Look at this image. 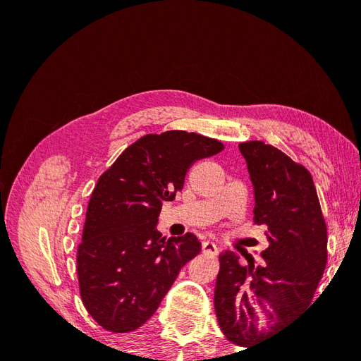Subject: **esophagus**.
I'll return each mask as SVG.
<instances>
[{
	"label": "esophagus",
	"instance_id": "34e87169",
	"mask_svg": "<svg viewBox=\"0 0 361 361\" xmlns=\"http://www.w3.org/2000/svg\"><path fill=\"white\" fill-rule=\"evenodd\" d=\"M202 251L206 255H216L218 253V247L212 241H204L202 244Z\"/></svg>",
	"mask_w": 361,
	"mask_h": 361
}]
</instances>
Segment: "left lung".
<instances>
[{
	"label": "left lung",
	"mask_w": 361,
	"mask_h": 361,
	"mask_svg": "<svg viewBox=\"0 0 361 361\" xmlns=\"http://www.w3.org/2000/svg\"><path fill=\"white\" fill-rule=\"evenodd\" d=\"M255 188V223L265 226L269 245L260 264L233 251L220 255L214 292L216 321L233 345L248 346L279 333L313 301L326 265V223L312 174L277 147L264 141L239 145ZM268 302L276 324L259 335L247 302Z\"/></svg>",
	"instance_id": "8db88e82"
}]
</instances>
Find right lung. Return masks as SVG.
Wrapping results in <instances>:
<instances>
[{
  "instance_id": "right-lung-1",
  "label": "right lung",
  "mask_w": 361,
  "mask_h": 361,
  "mask_svg": "<svg viewBox=\"0 0 361 361\" xmlns=\"http://www.w3.org/2000/svg\"><path fill=\"white\" fill-rule=\"evenodd\" d=\"M223 149L221 141L187 130L147 134L101 174L87 206L76 272L84 307L104 330L140 329L180 268L200 253L192 233L166 241L155 227L191 164Z\"/></svg>"
}]
</instances>
